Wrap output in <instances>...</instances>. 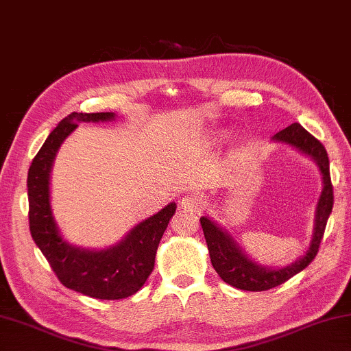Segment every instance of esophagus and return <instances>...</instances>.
<instances>
[{
  "mask_svg": "<svg viewBox=\"0 0 351 351\" xmlns=\"http://www.w3.org/2000/svg\"><path fill=\"white\" fill-rule=\"evenodd\" d=\"M181 202V207L184 210H187V212H197V210H201V199L197 197L196 195H187L184 196L182 199L180 201Z\"/></svg>",
  "mask_w": 351,
  "mask_h": 351,
  "instance_id": "34e87169",
  "label": "esophagus"
}]
</instances>
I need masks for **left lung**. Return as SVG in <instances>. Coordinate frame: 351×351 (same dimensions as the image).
I'll use <instances>...</instances> for the list:
<instances>
[{
    "label": "left lung",
    "mask_w": 351,
    "mask_h": 351,
    "mask_svg": "<svg viewBox=\"0 0 351 351\" xmlns=\"http://www.w3.org/2000/svg\"><path fill=\"white\" fill-rule=\"evenodd\" d=\"M271 139L275 143L289 144L293 149L313 159L322 175V192L316 204L313 237H311L307 252L293 264L281 267V269H273V267H267L253 261L250 256H247L245 252L242 250L238 242L234 241L226 228L219 227L207 216H201L199 221L213 269L221 276L222 281L234 287V289L247 291L270 290L273 287L289 281L299 271H302L315 259L317 250H319L327 219L331 213V208H333V186H331L330 180V162L324 145L298 123L285 127L284 130L278 132Z\"/></svg>",
    "instance_id": "obj_1"
}]
</instances>
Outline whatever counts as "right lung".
<instances>
[{"instance_id": "right-lung-1", "label": "right lung", "mask_w": 351, "mask_h": 351, "mask_svg": "<svg viewBox=\"0 0 351 351\" xmlns=\"http://www.w3.org/2000/svg\"><path fill=\"white\" fill-rule=\"evenodd\" d=\"M114 117L113 112L70 113L47 136L27 175L29 226L35 244L62 285L106 301L135 295L147 281L159 241L176 210L175 202L167 204L136 224L117 244L101 250L76 247L62 238L50 206V171L56 152L80 123H106Z\"/></svg>"}]
</instances>
